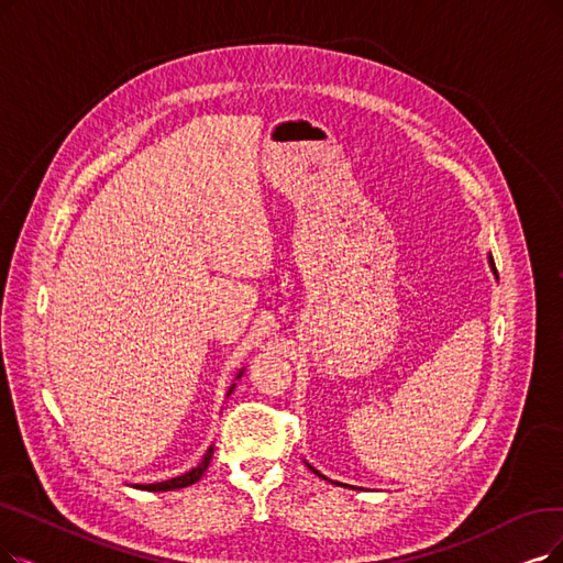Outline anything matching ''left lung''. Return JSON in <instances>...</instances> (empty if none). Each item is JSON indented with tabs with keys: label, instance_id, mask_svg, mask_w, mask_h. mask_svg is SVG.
Here are the masks:
<instances>
[{
	"label": "left lung",
	"instance_id": "left-lung-1",
	"mask_svg": "<svg viewBox=\"0 0 563 563\" xmlns=\"http://www.w3.org/2000/svg\"><path fill=\"white\" fill-rule=\"evenodd\" d=\"M489 267H492V273H497V267H494V261H492V256H489ZM305 464H307V466H309V468L313 471V474H317L319 478H323V481H330L328 476H323V474H321L319 468H313L309 462H305ZM330 483H334V485H342V487H351V489H357V487H353V485H344V483H336V481H330Z\"/></svg>",
	"mask_w": 563,
	"mask_h": 563
}]
</instances>
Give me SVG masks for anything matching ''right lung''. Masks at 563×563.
<instances>
[{
	"label": "right lung",
	"mask_w": 563,
	"mask_h": 563,
	"mask_svg": "<svg viewBox=\"0 0 563 563\" xmlns=\"http://www.w3.org/2000/svg\"><path fill=\"white\" fill-rule=\"evenodd\" d=\"M242 374H244V369H240L235 378H240ZM233 390H235V384L229 388L227 397H229ZM212 453H214V445H210L208 451H206V455H203V460H200L191 471H187V474H183V476H175V478H170V481H162V483H150V485H139V483H136L133 487H136V489H145V492H173V489L189 487V485H194V483H198L200 478H203V474H206L208 466H210Z\"/></svg>",
	"instance_id": "add662e5"
}]
</instances>
